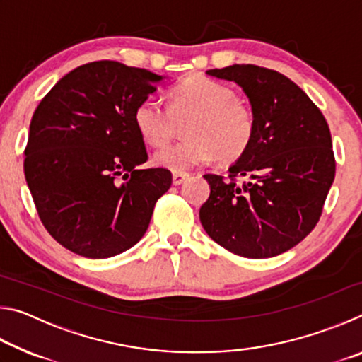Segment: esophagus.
Wrapping results in <instances>:
<instances>
[{
    "label": "esophagus",
    "instance_id": "esophagus-1",
    "mask_svg": "<svg viewBox=\"0 0 362 362\" xmlns=\"http://www.w3.org/2000/svg\"><path fill=\"white\" fill-rule=\"evenodd\" d=\"M188 177H189L188 173H180V170H175V173L173 174L174 185H182V183L188 179Z\"/></svg>",
    "mask_w": 362,
    "mask_h": 362
}]
</instances>
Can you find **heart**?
<instances>
[{"instance_id": "heart-1", "label": "heart", "mask_w": 362, "mask_h": 362, "mask_svg": "<svg viewBox=\"0 0 362 362\" xmlns=\"http://www.w3.org/2000/svg\"><path fill=\"white\" fill-rule=\"evenodd\" d=\"M187 122L183 142L164 146L155 155L158 166L185 170L218 158L235 161L249 148L255 134L250 107L235 99L228 86L194 75L183 79L169 94V107L148 95L134 110L139 136L151 146L166 145L179 122Z\"/></svg>"}]
</instances>
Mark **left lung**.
Wrapping results in <instances>:
<instances>
[{"label":"left lung","instance_id":"left-lung-1","mask_svg":"<svg viewBox=\"0 0 362 362\" xmlns=\"http://www.w3.org/2000/svg\"><path fill=\"white\" fill-rule=\"evenodd\" d=\"M207 75L241 86L255 134L228 177L204 175L211 194L199 209L201 223L214 241L240 257L283 254L320 222L334 182L327 121L296 83L274 70L241 64Z\"/></svg>","mask_w":362,"mask_h":362}]
</instances>
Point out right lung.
<instances>
[{
	"label": "right lung",
	"instance_id": "1",
	"mask_svg": "<svg viewBox=\"0 0 362 362\" xmlns=\"http://www.w3.org/2000/svg\"><path fill=\"white\" fill-rule=\"evenodd\" d=\"M161 79L99 60L71 70L36 107L23 173L41 223L71 252L108 259L131 249L173 185L169 169H139L148 153L134 124Z\"/></svg>",
	"mask_w": 362,
	"mask_h": 362
}]
</instances>
